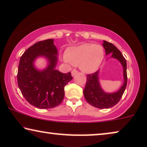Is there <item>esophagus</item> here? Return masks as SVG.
I'll return each mask as SVG.
<instances>
[{"label": "esophagus", "mask_w": 147, "mask_h": 147, "mask_svg": "<svg viewBox=\"0 0 147 147\" xmlns=\"http://www.w3.org/2000/svg\"><path fill=\"white\" fill-rule=\"evenodd\" d=\"M77 73H78L77 70H76V69L72 70V71H71V76H74Z\"/></svg>", "instance_id": "obj_1"}]
</instances>
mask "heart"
Returning <instances> with one entry per match:
<instances>
[{
  "label": "heart",
  "mask_w": 147,
  "mask_h": 147,
  "mask_svg": "<svg viewBox=\"0 0 147 147\" xmlns=\"http://www.w3.org/2000/svg\"><path fill=\"white\" fill-rule=\"evenodd\" d=\"M104 58V50L102 45L84 43L69 48L63 56L64 61L73 65H79L80 69L86 74L97 71Z\"/></svg>",
  "instance_id": "heart-1"
}]
</instances>
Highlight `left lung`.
Segmentation results:
<instances>
[{
    "label": "left lung",
    "instance_id": "8db88e82",
    "mask_svg": "<svg viewBox=\"0 0 147 147\" xmlns=\"http://www.w3.org/2000/svg\"><path fill=\"white\" fill-rule=\"evenodd\" d=\"M103 47L106 55L110 54V57L117 59L123 68L124 82L118 91L108 93L104 91L100 86L99 81L100 70L93 74L87 76V82L84 90V96L86 101L94 107L104 109L115 106L123 95L127 84V73H126V61L118 48L113 44L103 41Z\"/></svg>",
    "mask_w": 147,
    "mask_h": 147
}]
</instances>
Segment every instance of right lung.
I'll return each instance as SVG.
<instances>
[{"mask_svg":"<svg viewBox=\"0 0 147 147\" xmlns=\"http://www.w3.org/2000/svg\"><path fill=\"white\" fill-rule=\"evenodd\" d=\"M53 39L37 42L26 50L21 57L18 68V86L30 104L39 109L55 107L63 101L64 87L73 79L70 72L63 74L55 69L58 51ZM39 57H44L48 65L43 70L35 67Z\"/></svg>","mask_w":147,"mask_h":147,"instance_id":"right-lung-1","label":"right lung"}]
</instances>
